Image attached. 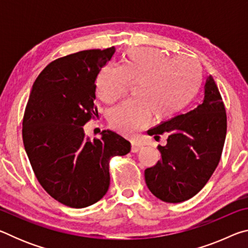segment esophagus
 Instances as JSON below:
<instances>
[{"label": "esophagus", "mask_w": 248, "mask_h": 248, "mask_svg": "<svg viewBox=\"0 0 248 248\" xmlns=\"http://www.w3.org/2000/svg\"><path fill=\"white\" fill-rule=\"evenodd\" d=\"M141 149H142V144L139 143V142H137V141H132L131 142V152L132 153L139 152Z\"/></svg>", "instance_id": "obj_1"}]
</instances>
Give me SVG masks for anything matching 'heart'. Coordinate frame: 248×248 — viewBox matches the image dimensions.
Segmentation results:
<instances>
[{
    "label": "heart",
    "instance_id": "obj_1",
    "mask_svg": "<svg viewBox=\"0 0 248 248\" xmlns=\"http://www.w3.org/2000/svg\"><path fill=\"white\" fill-rule=\"evenodd\" d=\"M202 81V66L194 58L170 59L158 49L133 48L124 53L120 68L103 66L96 78V94L103 103L114 104L125 94L129 82H138L137 97L108 115L112 129L132 137L152 116L155 121H165L189 106Z\"/></svg>",
    "mask_w": 248,
    "mask_h": 248
}]
</instances>
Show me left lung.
Segmentation results:
<instances>
[{"label":"left lung","instance_id":"obj_1","mask_svg":"<svg viewBox=\"0 0 248 248\" xmlns=\"http://www.w3.org/2000/svg\"><path fill=\"white\" fill-rule=\"evenodd\" d=\"M166 133L167 143L158 145L161 159L146 169L150 191L162 201L178 203L202 189L219 164L226 136V112L215 79L205 81L204 97L195 109L178 115L148 134Z\"/></svg>","mask_w":248,"mask_h":248}]
</instances>
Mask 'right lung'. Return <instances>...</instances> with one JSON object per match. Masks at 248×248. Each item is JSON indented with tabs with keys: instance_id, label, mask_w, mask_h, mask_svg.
<instances>
[{
	"instance_id": "1",
	"label": "right lung",
	"mask_w": 248,
	"mask_h": 248,
	"mask_svg": "<svg viewBox=\"0 0 248 248\" xmlns=\"http://www.w3.org/2000/svg\"><path fill=\"white\" fill-rule=\"evenodd\" d=\"M115 47L59 58L33 83L23 119V141L37 179L48 194L71 208L94 204L110 182L109 161L131 150L111 130L91 140L83 125L98 117L95 81Z\"/></svg>"
}]
</instances>
